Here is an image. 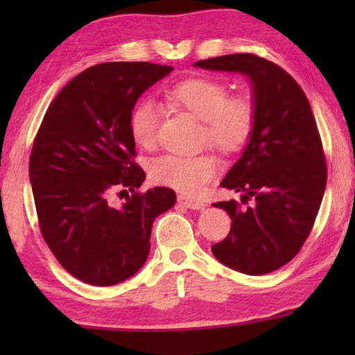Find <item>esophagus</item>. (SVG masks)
<instances>
[{
	"mask_svg": "<svg viewBox=\"0 0 355 355\" xmlns=\"http://www.w3.org/2000/svg\"><path fill=\"white\" fill-rule=\"evenodd\" d=\"M178 203L180 205H183L186 208H191V209H203L207 205L203 200L199 199H192V197H188L184 194H180L178 196Z\"/></svg>",
	"mask_w": 355,
	"mask_h": 355,
	"instance_id": "34e87169",
	"label": "esophagus"
}]
</instances>
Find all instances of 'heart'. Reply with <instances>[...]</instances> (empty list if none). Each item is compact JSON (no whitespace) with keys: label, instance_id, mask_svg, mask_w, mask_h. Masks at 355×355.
<instances>
[{"label":"heart","instance_id":"heart-1","mask_svg":"<svg viewBox=\"0 0 355 355\" xmlns=\"http://www.w3.org/2000/svg\"><path fill=\"white\" fill-rule=\"evenodd\" d=\"M169 103L182 107L203 122L202 139L224 155L238 153L248 146L255 127V105L248 95L228 97V87L214 78L197 76L167 91ZM161 106L142 98L130 114V133L137 147L152 150L158 137ZM218 172V161L209 155H163L150 163V178L156 184L183 192H199Z\"/></svg>","mask_w":355,"mask_h":355}]
</instances>
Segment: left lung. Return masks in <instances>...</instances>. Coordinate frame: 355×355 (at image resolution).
Instances as JSON below:
<instances>
[{"mask_svg":"<svg viewBox=\"0 0 355 355\" xmlns=\"http://www.w3.org/2000/svg\"><path fill=\"white\" fill-rule=\"evenodd\" d=\"M194 67L245 75L255 105L254 133L220 182L252 205L214 203L230 216L232 227L211 252L238 272H272L302 248L326 189L327 166L313 112L293 76L268 59L239 53L203 59Z\"/></svg>","mask_w":355,"mask_h":355,"instance_id":"1","label":"left lung"}]
</instances>
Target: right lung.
Wrapping results in <instances>:
<instances>
[{
	"label": "right lung",
	"mask_w": 355,
	"mask_h": 355,
	"mask_svg": "<svg viewBox=\"0 0 355 355\" xmlns=\"http://www.w3.org/2000/svg\"><path fill=\"white\" fill-rule=\"evenodd\" d=\"M173 70L152 62H105L65 84L45 112L29 158L39 227L65 271L111 286L147 261L153 220L175 205V192L146 180L137 166L130 114L141 95ZM134 194L120 207L114 189Z\"/></svg>",
	"instance_id": "1"
}]
</instances>
